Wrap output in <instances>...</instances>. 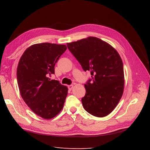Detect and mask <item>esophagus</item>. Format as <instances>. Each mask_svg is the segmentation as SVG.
I'll return each instance as SVG.
<instances>
[{"instance_id":"1","label":"esophagus","mask_w":150,"mask_h":150,"mask_svg":"<svg viewBox=\"0 0 150 150\" xmlns=\"http://www.w3.org/2000/svg\"><path fill=\"white\" fill-rule=\"evenodd\" d=\"M68 87V89H69V90H72V88H73V85H69Z\"/></svg>"}]
</instances>
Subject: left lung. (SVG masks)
Instances as JSON below:
<instances>
[{
    "mask_svg": "<svg viewBox=\"0 0 150 150\" xmlns=\"http://www.w3.org/2000/svg\"><path fill=\"white\" fill-rule=\"evenodd\" d=\"M67 46L91 79L86 84L82 98L84 110L97 117L112 111L120 100L124 91L122 60L117 50L98 38L90 37L67 43Z\"/></svg>",
    "mask_w": 150,
    "mask_h": 150,
    "instance_id": "1",
    "label": "left lung"
}]
</instances>
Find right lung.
Instances as JSON below:
<instances>
[{
	"label": "right lung",
	"instance_id": "1",
	"mask_svg": "<svg viewBox=\"0 0 150 150\" xmlns=\"http://www.w3.org/2000/svg\"><path fill=\"white\" fill-rule=\"evenodd\" d=\"M67 49L66 45L48 42L33 44L22 54L17 70V83L24 101L37 115L50 119L64 104L68 89L49 78Z\"/></svg>",
	"mask_w": 150,
	"mask_h": 150
}]
</instances>
